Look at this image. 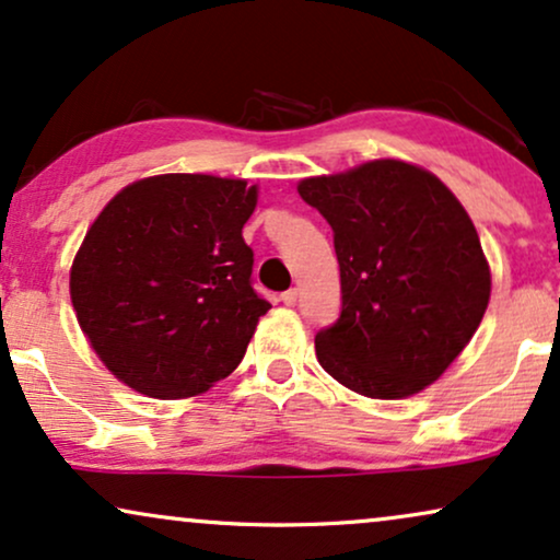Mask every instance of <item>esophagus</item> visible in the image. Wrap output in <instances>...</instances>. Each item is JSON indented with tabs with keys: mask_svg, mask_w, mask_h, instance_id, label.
I'll return each mask as SVG.
<instances>
[{
	"mask_svg": "<svg viewBox=\"0 0 560 560\" xmlns=\"http://www.w3.org/2000/svg\"><path fill=\"white\" fill-rule=\"evenodd\" d=\"M298 295H301V293H298V288H290V290H285V293L280 295V301L285 303V306H295V303H298Z\"/></svg>",
	"mask_w": 560,
	"mask_h": 560,
	"instance_id": "obj_1",
	"label": "esophagus"
}]
</instances>
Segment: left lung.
<instances>
[{
    "instance_id": "8db88e82",
    "label": "left lung",
    "mask_w": 560,
    "mask_h": 560,
    "mask_svg": "<svg viewBox=\"0 0 560 560\" xmlns=\"http://www.w3.org/2000/svg\"><path fill=\"white\" fill-rule=\"evenodd\" d=\"M298 192L331 226L342 280V314L316 334L322 368L370 398L419 394L489 306V262L466 208L398 159L308 177Z\"/></svg>"
}]
</instances>
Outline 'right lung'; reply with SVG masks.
Returning <instances> with one entry per match:
<instances>
[{
    "label": "right lung",
    "mask_w": 560,
    "mask_h": 560,
    "mask_svg": "<svg viewBox=\"0 0 560 560\" xmlns=\"http://www.w3.org/2000/svg\"><path fill=\"white\" fill-rule=\"evenodd\" d=\"M257 187L156 174L122 187L71 265L77 322L105 368L138 394H206L242 362L270 303L252 288L242 229Z\"/></svg>",
    "instance_id": "right-lung-1"
}]
</instances>
